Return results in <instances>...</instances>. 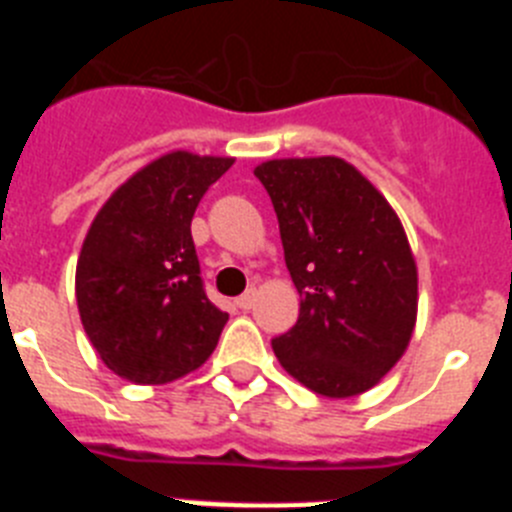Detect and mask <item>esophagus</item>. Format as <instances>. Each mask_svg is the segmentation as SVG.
<instances>
[{"mask_svg":"<svg viewBox=\"0 0 512 512\" xmlns=\"http://www.w3.org/2000/svg\"><path fill=\"white\" fill-rule=\"evenodd\" d=\"M253 302H256V289H248V292H243V295L235 300V305L241 307V310H251Z\"/></svg>","mask_w":512,"mask_h":512,"instance_id":"esophagus-1","label":"esophagus"}]
</instances>
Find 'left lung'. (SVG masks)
<instances>
[{
  "label": "left lung",
  "mask_w": 512,
  "mask_h": 512,
  "mask_svg": "<svg viewBox=\"0 0 512 512\" xmlns=\"http://www.w3.org/2000/svg\"><path fill=\"white\" fill-rule=\"evenodd\" d=\"M277 212L300 318L271 348L325 397L366 392L397 364L418 312V271L395 210L341 158L256 166Z\"/></svg>",
  "instance_id": "8db88e82"
}]
</instances>
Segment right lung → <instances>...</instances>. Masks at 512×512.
Masks as SVG:
<instances>
[{
  "label": "right lung",
  "mask_w": 512,
  "mask_h": 512,
  "mask_svg": "<svg viewBox=\"0 0 512 512\" xmlns=\"http://www.w3.org/2000/svg\"><path fill=\"white\" fill-rule=\"evenodd\" d=\"M233 158L166 153L94 217L76 266L81 325L112 372L166 384L205 364L228 323L205 292L192 217Z\"/></svg>",
  "instance_id": "1"
}]
</instances>
